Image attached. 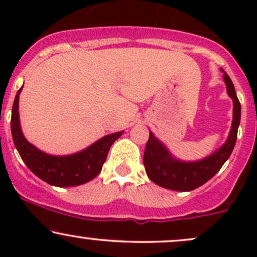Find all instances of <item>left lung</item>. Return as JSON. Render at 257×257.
<instances>
[{
  "mask_svg": "<svg viewBox=\"0 0 257 257\" xmlns=\"http://www.w3.org/2000/svg\"><path fill=\"white\" fill-rule=\"evenodd\" d=\"M223 72L227 94L233 100V119L226 143L208 157L196 162H185L175 158L162 141L150 132V138L144 153V166L151 181L168 190L187 192L204 185L221 169L229 158L237 141L240 122V102L235 94L234 85L228 75Z\"/></svg>",
  "mask_w": 257,
  "mask_h": 257,
  "instance_id": "8db88e82",
  "label": "left lung"
}]
</instances>
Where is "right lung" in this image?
<instances>
[{
	"instance_id": "1",
	"label": "right lung",
	"mask_w": 257,
	"mask_h": 257,
	"mask_svg": "<svg viewBox=\"0 0 257 257\" xmlns=\"http://www.w3.org/2000/svg\"><path fill=\"white\" fill-rule=\"evenodd\" d=\"M18 90L12 108L11 131L20 157L35 175L47 184L57 187H71L90 181L101 172L108 150L123 134L122 132L108 134L99 139L87 149L67 156H53L41 151L26 140L19 119V94Z\"/></svg>"
}]
</instances>
